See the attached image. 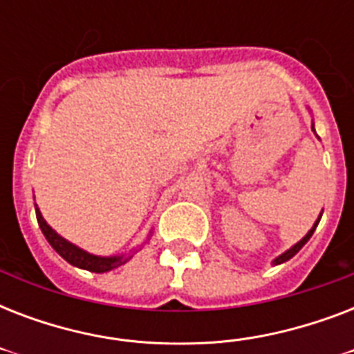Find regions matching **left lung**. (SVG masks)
<instances>
[{
	"label": "left lung",
	"instance_id": "1",
	"mask_svg": "<svg viewBox=\"0 0 354 354\" xmlns=\"http://www.w3.org/2000/svg\"><path fill=\"white\" fill-rule=\"evenodd\" d=\"M313 132L316 133V130H314V122H313ZM322 215H324V209H322V213H319L318 221L314 222V226L310 227V230H308V233H307V235L303 236V239H301V241H299V242H296V244H294V246H292L290 250H286L285 253H281L279 257H275L274 261H272V264H283V263H286V261H290V259L294 257V255H296V253L299 252V250H301L303 246H305V244H307V242H308V239H310V236H313L314 230H316V227H318V222H319V218H322Z\"/></svg>",
	"mask_w": 354,
	"mask_h": 354
}]
</instances>
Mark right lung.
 <instances>
[{
    "mask_svg": "<svg viewBox=\"0 0 354 354\" xmlns=\"http://www.w3.org/2000/svg\"><path fill=\"white\" fill-rule=\"evenodd\" d=\"M36 209V221H38V226H40L41 233L46 235L47 242L51 244L53 250L60 255L62 259H66L69 264H73L77 268L88 270V272H95V274H104V272H110V270L118 268L121 264H124L128 259H132V255L136 252H130L127 255H112V257H101V255H93V253L86 252L82 248L75 246L73 242L66 241L62 235H58L55 230H53L49 224L46 222V218L41 216L40 209H38V205H35ZM152 235V230H150L149 236H147V241Z\"/></svg>",
    "mask_w": 354,
    "mask_h": 354,
    "instance_id": "right-lung-1",
    "label": "right lung"
}]
</instances>
